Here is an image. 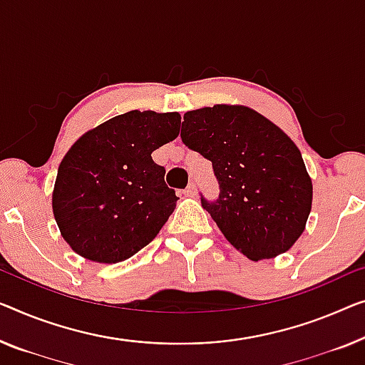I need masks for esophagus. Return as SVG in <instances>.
I'll return each mask as SVG.
<instances>
[{"label":"esophagus","mask_w":365,"mask_h":365,"mask_svg":"<svg viewBox=\"0 0 365 365\" xmlns=\"http://www.w3.org/2000/svg\"><path fill=\"white\" fill-rule=\"evenodd\" d=\"M185 195L187 197H195L197 195V187H195V183H190L187 188H185Z\"/></svg>","instance_id":"obj_1"}]
</instances>
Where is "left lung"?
<instances>
[{
	"label": "left lung",
	"mask_w": 365,
	"mask_h": 365,
	"mask_svg": "<svg viewBox=\"0 0 365 365\" xmlns=\"http://www.w3.org/2000/svg\"><path fill=\"white\" fill-rule=\"evenodd\" d=\"M180 138L211 160L220 197L201 206L251 260L287 252L304 231L313 185L302 152L279 126L241 105L185 113Z\"/></svg>",
	"instance_id": "8db88e82"
}]
</instances>
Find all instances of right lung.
<instances>
[{"instance_id": "right-lung-1", "label": "right lung", "mask_w": 365, "mask_h": 365, "mask_svg": "<svg viewBox=\"0 0 365 365\" xmlns=\"http://www.w3.org/2000/svg\"><path fill=\"white\" fill-rule=\"evenodd\" d=\"M180 114L129 111L75 143L58 165L52 210L81 257L116 264L148 246L177 205L152 152L180 133Z\"/></svg>"}]
</instances>
